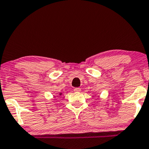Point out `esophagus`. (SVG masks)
<instances>
[{"label": "esophagus", "mask_w": 149, "mask_h": 149, "mask_svg": "<svg viewBox=\"0 0 149 149\" xmlns=\"http://www.w3.org/2000/svg\"><path fill=\"white\" fill-rule=\"evenodd\" d=\"M80 91H81L80 88H74V92H76V93H78V92H80Z\"/></svg>", "instance_id": "1"}]
</instances>
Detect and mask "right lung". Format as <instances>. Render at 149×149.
<instances>
[{
    "mask_svg": "<svg viewBox=\"0 0 149 149\" xmlns=\"http://www.w3.org/2000/svg\"><path fill=\"white\" fill-rule=\"evenodd\" d=\"M62 95V93H59V95Z\"/></svg>",
    "mask_w": 149,
    "mask_h": 149,
    "instance_id": "obj_1",
    "label": "right lung"
}]
</instances>
